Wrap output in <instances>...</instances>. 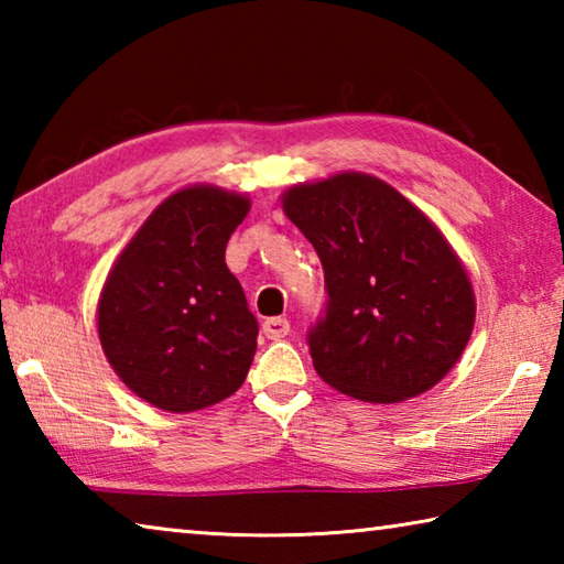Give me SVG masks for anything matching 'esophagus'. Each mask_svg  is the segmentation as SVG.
<instances>
[{"mask_svg":"<svg viewBox=\"0 0 564 564\" xmlns=\"http://www.w3.org/2000/svg\"><path fill=\"white\" fill-rule=\"evenodd\" d=\"M291 330V323L285 318H265L263 321V336L269 340H281L289 336Z\"/></svg>","mask_w":564,"mask_h":564,"instance_id":"1","label":"esophagus"}]
</instances>
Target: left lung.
<instances>
[{
    "instance_id": "left-lung-1",
    "label": "left lung",
    "mask_w": 564,
    "mask_h": 564,
    "mask_svg": "<svg viewBox=\"0 0 564 564\" xmlns=\"http://www.w3.org/2000/svg\"><path fill=\"white\" fill-rule=\"evenodd\" d=\"M326 273L308 333L316 373L366 403H400L451 373L475 326V293L441 228L383 178L343 171L281 196Z\"/></svg>"
}]
</instances>
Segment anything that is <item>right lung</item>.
Instances as JSON below:
<instances>
[{
	"label": "right lung",
	"mask_w": 564,
	"mask_h": 564,
	"mask_svg": "<svg viewBox=\"0 0 564 564\" xmlns=\"http://www.w3.org/2000/svg\"><path fill=\"white\" fill-rule=\"evenodd\" d=\"M251 198L212 184L164 198L119 253L97 305L123 386L166 413H194L243 386L259 323L226 265Z\"/></svg>",
	"instance_id": "right-lung-1"
}]
</instances>
